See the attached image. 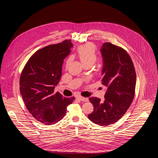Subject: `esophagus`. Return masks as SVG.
Here are the masks:
<instances>
[{"label":"esophagus","mask_w":158,"mask_h":158,"mask_svg":"<svg viewBox=\"0 0 158 158\" xmlns=\"http://www.w3.org/2000/svg\"><path fill=\"white\" fill-rule=\"evenodd\" d=\"M77 99H79L80 101H83V102H87V101H88V99H87V98H83V97H82V96H78V97H77Z\"/></svg>","instance_id":"obj_1"}]
</instances>
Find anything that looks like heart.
<instances>
[{
	"mask_svg": "<svg viewBox=\"0 0 158 158\" xmlns=\"http://www.w3.org/2000/svg\"><path fill=\"white\" fill-rule=\"evenodd\" d=\"M77 54L84 65L87 64L92 65L97 60L96 49L93 44L88 43L81 46L77 49ZM72 60L73 57H69L66 62V67L68 66Z\"/></svg>",
	"mask_w": 158,
	"mask_h": 158,
	"instance_id": "b5f03b06",
	"label": "heart"
}]
</instances>
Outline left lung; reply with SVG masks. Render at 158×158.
<instances>
[{
    "mask_svg": "<svg viewBox=\"0 0 158 158\" xmlns=\"http://www.w3.org/2000/svg\"><path fill=\"white\" fill-rule=\"evenodd\" d=\"M100 51L103 62L101 82L107 90L103 101L98 98L89 99L94 111L88 118L98 125L108 126L120 119L131 104L136 74L129 55L123 49L106 42Z\"/></svg>",
    "mask_w": 158,
    "mask_h": 158,
    "instance_id": "obj_1",
    "label": "left lung"
}]
</instances>
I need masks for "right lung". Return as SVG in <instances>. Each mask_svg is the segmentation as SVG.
<instances>
[{
    "mask_svg": "<svg viewBox=\"0 0 158 158\" xmlns=\"http://www.w3.org/2000/svg\"><path fill=\"white\" fill-rule=\"evenodd\" d=\"M73 47L71 40L50 45L34 54L20 77V92L29 112L46 125L59 122L74 98H65L54 92L62 76L64 59Z\"/></svg>",
    "mask_w": 158,
    "mask_h": 158,
    "instance_id": "right-lung-1",
    "label": "right lung"
}]
</instances>
